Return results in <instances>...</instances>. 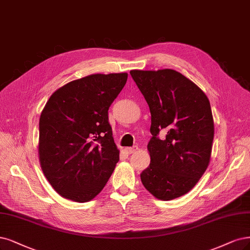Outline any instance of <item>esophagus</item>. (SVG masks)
Wrapping results in <instances>:
<instances>
[{
	"instance_id": "esophagus-1",
	"label": "esophagus",
	"mask_w": 250,
	"mask_h": 250,
	"mask_svg": "<svg viewBox=\"0 0 250 250\" xmlns=\"http://www.w3.org/2000/svg\"><path fill=\"white\" fill-rule=\"evenodd\" d=\"M136 150H137V147H136V146H134V147H129V148H126V152H127L128 154H132V153H134Z\"/></svg>"
}]
</instances>
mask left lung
Instances as JSON below:
<instances>
[{"instance_id": "obj_1", "label": "left lung", "mask_w": 250, "mask_h": 250, "mask_svg": "<svg viewBox=\"0 0 250 250\" xmlns=\"http://www.w3.org/2000/svg\"><path fill=\"white\" fill-rule=\"evenodd\" d=\"M130 74L151 113V162L142 171V183L159 200L177 199L191 190L209 166L214 137L209 99L173 69Z\"/></svg>"}]
</instances>
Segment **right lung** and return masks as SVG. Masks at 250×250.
<instances>
[{"label": "right lung", "instance_id": "right-lung-1", "mask_svg": "<svg viewBox=\"0 0 250 250\" xmlns=\"http://www.w3.org/2000/svg\"><path fill=\"white\" fill-rule=\"evenodd\" d=\"M127 73L92 74L51 95L39 120L43 174L65 199L84 203L105 186L119 161L108 108Z\"/></svg>", "mask_w": 250, "mask_h": 250}]
</instances>
